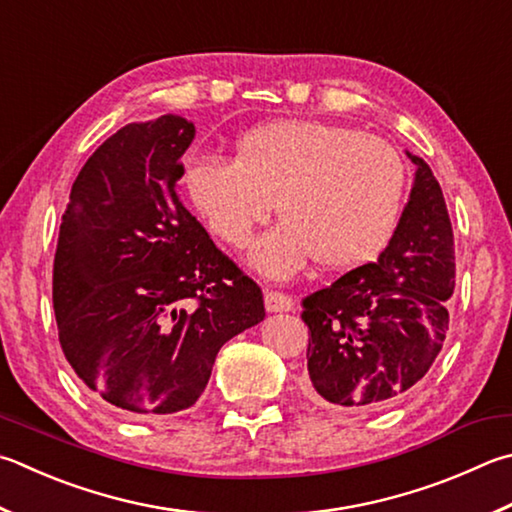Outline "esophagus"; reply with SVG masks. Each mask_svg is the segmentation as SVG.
I'll return each mask as SVG.
<instances>
[{"label":"esophagus","instance_id":"obj_1","mask_svg":"<svg viewBox=\"0 0 512 512\" xmlns=\"http://www.w3.org/2000/svg\"><path fill=\"white\" fill-rule=\"evenodd\" d=\"M264 304H266L268 313H286V311L293 309L291 295L280 293V291H268L264 295Z\"/></svg>","mask_w":512,"mask_h":512}]
</instances>
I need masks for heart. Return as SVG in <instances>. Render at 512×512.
<instances>
[{
  "mask_svg": "<svg viewBox=\"0 0 512 512\" xmlns=\"http://www.w3.org/2000/svg\"><path fill=\"white\" fill-rule=\"evenodd\" d=\"M185 188L210 230L244 248L271 215L282 219L250 262L288 277L309 262L347 271L387 246L401 217L407 167L383 138L322 120H277L239 138L232 163L199 159Z\"/></svg>",
  "mask_w": 512,
  "mask_h": 512,
  "instance_id": "heart-1",
  "label": "heart"
}]
</instances>
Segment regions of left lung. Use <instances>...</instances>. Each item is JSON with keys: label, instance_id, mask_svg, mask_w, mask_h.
Returning a JSON list of instances; mask_svg holds the SVG:
<instances>
[{"label": "left lung", "instance_id": "1", "mask_svg": "<svg viewBox=\"0 0 512 512\" xmlns=\"http://www.w3.org/2000/svg\"><path fill=\"white\" fill-rule=\"evenodd\" d=\"M410 201L378 262L304 297L309 327L304 392L345 412L394 405L443 347L454 293V237L439 181L421 156Z\"/></svg>", "mask_w": 512, "mask_h": 512}]
</instances>
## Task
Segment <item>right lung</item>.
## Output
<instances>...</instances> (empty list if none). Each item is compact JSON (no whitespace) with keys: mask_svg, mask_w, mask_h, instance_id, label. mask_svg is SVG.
Returning a JSON list of instances; mask_svg holds the SVG:
<instances>
[{"mask_svg":"<svg viewBox=\"0 0 512 512\" xmlns=\"http://www.w3.org/2000/svg\"><path fill=\"white\" fill-rule=\"evenodd\" d=\"M194 125L129 123L73 181L53 262L64 356L129 416L192 407L219 349L264 320V295L179 197Z\"/></svg>","mask_w":512,"mask_h":512,"instance_id":"add662e5","label":"right lung"}]
</instances>
